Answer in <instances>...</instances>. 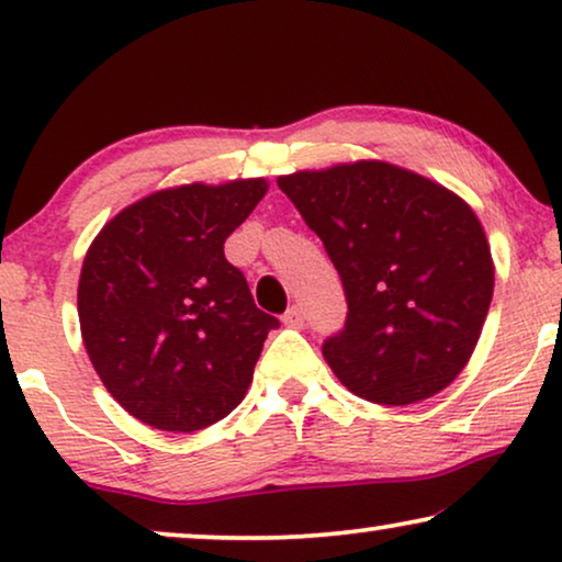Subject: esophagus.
<instances>
[{"label":"esophagus","mask_w":562,"mask_h":562,"mask_svg":"<svg viewBox=\"0 0 562 562\" xmlns=\"http://www.w3.org/2000/svg\"><path fill=\"white\" fill-rule=\"evenodd\" d=\"M281 322L286 327H294V329H302L304 327V312L299 310V306H289L286 312H283V317H281Z\"/></svg>","instance_id":"obj_1"}]
</instances>
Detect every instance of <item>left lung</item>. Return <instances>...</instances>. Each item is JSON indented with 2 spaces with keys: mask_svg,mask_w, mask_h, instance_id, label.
I'll return each instance as SVG.
<instances>
[{
  "mask_svg": "<svg viewBox=\"0 0 562 562\" xmlns=\"http://www.w3.org/2000/svg\"><path fill=\"white\" fill-rule=\"evenodd\" d=\"M348 296L325 360L352 394L406 406L440 394L479 345L494 258L471 204L386 160L279 176Z\"/></svg>",
  "mask_w": 562,
  "mask_h": 562,
  "instance_id": "8db88e82",
  "label": "left lung"
}]
</instances>
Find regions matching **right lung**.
I'll list each match as a JSON object with an SVG mask.
<instances>
[{"mask_svg":"<svg viewBox=\"0 0 562 562\" xmlns=\"http://www.w3.org/2000/svg\"><path fill=\"white\" fill-rule=\"evenodd\" d=\"M266 179L181 183L137 199L91 240L79 279L83 348L106 391L143 425L196 432L252 383L268 329L225 240Z\"/></svg>","mask_w":562,"mask_h":562,"instance_id":"1","label":"right lung"}]
</instances>
